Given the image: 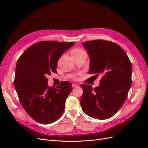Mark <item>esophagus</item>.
I'll use <instances>...</instances> for the list:
<instances>
[{"label": "esophagus", "instance_id": "obj_1", "mask_svg": "<svg viewBox=\"0 0 148 148\" xmlns=\"http://www.w3.org/2000/svg\"><path fill=\"white\" fill-rule=\"evenodd\" d=\"M79 86V85L78 84H75V83H73L72 84V87L73 88H75V87H78Z\"/></svg>", "mask_w": 148, "mask_h": 148}]
</instances>
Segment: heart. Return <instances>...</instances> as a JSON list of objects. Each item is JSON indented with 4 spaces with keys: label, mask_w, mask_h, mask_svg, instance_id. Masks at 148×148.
Instances as JSON below:
<instances>
[{
    "label": "heart",
    "mask_w": 148,
    "mask_h": 148,
    "mask_svg": "<svg viewBox=\"0 0 148 148\" xmlns=\"http://www.w3.org/2000/svg\"><path fill=\"white\" fill-rule=\"evenodd\" d=\"M83 53H85L84 51L82 50V49L79 48H74L73 49H72V51H71V55H72V56H78Z\"/></svg>",
    "instance_id": "obj_1"
}]
</instances>
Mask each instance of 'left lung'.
I'll use <instances>...</instances> for the list:
<instances>
[{
    "label": "left lung",
    "mask_w": 148,
    "mask_h": 148,
    "mask_svg": "<svg viewBox=\"0 0 148 148\" xmlns=\"http://www.w3.org/2000/svg\"><path fill=\"white\" fill-rule=\"evenodd\" d=\"M89 58V73L102 75L99 86L92 89L82 84V110L91 117L105 120L112 117L123 106L132 85V64L118 44L105 40L84 42Z\"/></svg>",
    "instance_id": "obj_1"
}]
</instances>
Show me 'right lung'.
Here are the masks:
<instances>
[{"instance_id":"add662e5","label":"right lung","mask_w":148,"mask_h":148,"mask_svg":"<svg viewBox=\"0 0 148 148\" xmlns=\"http://www.w3.org/2000/svg\"><path fill=\"white\" fill-rule=\"evenodd\" d=\"M75 42L41 41L31 46L17 60L14 84L21 104L30 117L41 124L56 122L63 114L72 89L68 82L48 86L47 75L57 73V62Z\"/></svg>"}]
</instances>
